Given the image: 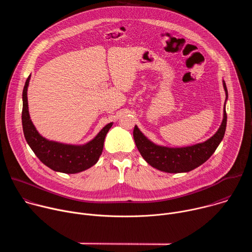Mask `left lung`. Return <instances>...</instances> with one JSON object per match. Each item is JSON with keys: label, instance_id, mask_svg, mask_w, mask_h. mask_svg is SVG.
<instances>
[{"label": "left lung", "instance_id": "obj_1", "mask_svg": "<svg viewBox=\"0 0 252 252\" xmlns=\"http://www.w3.org/2000/svg\"><path fill=\"white\" fill-rule=\"evenodd\" d=\"M222 85L226 95L223 109V119L218 131L203 142L182 148L164 147L157 145L143 134L137 126H134L133 138L135 146L141 157L150 165L160 171L168 173L189 172L204 163L213 155L224 136L227 122L225 103L228 98V93L223 80Z\"/></svg>", "mask_w": 252, "mask_h": 252}]
</instances>
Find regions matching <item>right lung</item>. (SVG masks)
Returning <instances> with one entry per match:
<instances>
[{
    "mask_svg": "<svg viewBox=\"0 0 252 252\" xmlns=\"http://www.w3.org/2000/svg\"><path fill=\"white\" fill-rule=\"evenodd\" d=\"M30 80L31 75L23 90L22 124L25 138L34 155L45 165L63 173H78L94 165L102 153L105 135L114 123L104 126L92 140L84 145H69L44 137L34 127L29 113L28 87Z\"/></svg>",
    "mask_w": 252,
    "mask_h": 252,
    "instance_id": "1",
    "label": "right lung"
}]
</instances>
